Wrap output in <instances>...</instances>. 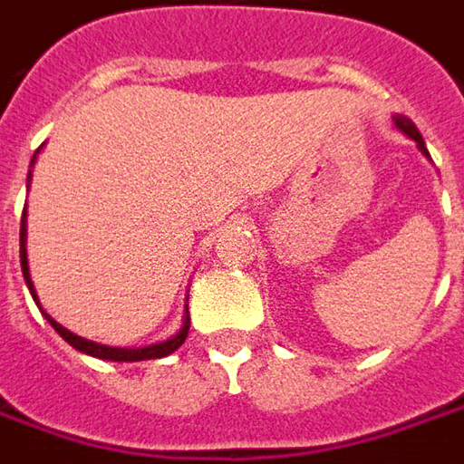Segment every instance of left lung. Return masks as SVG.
I'll return each instance as SVG.
<instances>
[{"instance_id": "8db88e82", "label": "left lung", "mask_w": 464, "mask_h": 464, "mask_svg": "<svg viewBox=\"0 0 464 464\" xmlns=\"http://www.w3.org/2000/svg\"><path fill=\"white\" fill-rule=\"evenodd\" d=\"M394 126H397V129L401 130L404 136H409V139L414 140V143H417V149H420V151L424 153L427 159H430V151H427V146H424V139H421V133L417 130V126H414V123H411L407 116H394Z\"/></svg>"}]
</instances>
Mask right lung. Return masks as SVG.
<instances>
[{
	"instance_id": "obj_1",
	"label": "right lung",
	"mask_w": 464,
	"mask_h": 464,
	"mask_svg": "<svg viewBox=\"0 0 464 464\" xmlns=\"http://www.w3.org/2000/svg\"><path fill=\"white\" fill-rule=\"evenodd\" d=\"M40 153V151H37ZM34 159L37 156H32V166H34ZM30 179L32 171L27 174V187H30ZM19 257H22V275H24V283L30 287L32 298L34 303L40 305V300H37V293H34V285H32V277H30V263H27V209L22 212V227H19ZM44 313V311H43ZM44 318L50 321V325L55 328L57 334L65 338L67 343L72 348H78L80 353H88V356H95V359H103V361H149V359H164L169 353H174L184 341H187V334H189V311L184 313V321H181V328H179L177 334L171 335V338H166V341H159V343H151V346H140V348H118V346H103V343H95V341H88V338H82V335H75L72 331H67L65 325H60L57 321H53L47 313H44Z\"/></svg>"
}]
</instances>
